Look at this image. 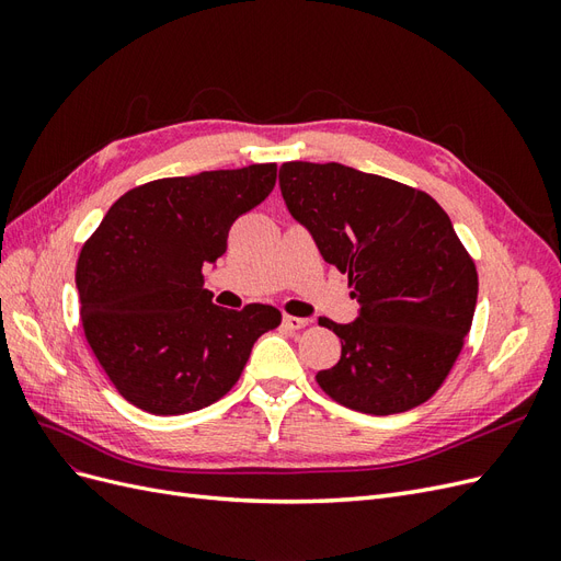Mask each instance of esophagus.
Returning <instances> with one entry per match:
<instances>
[{
  "mask_svg": "<svg viewBox=\"0 0 561 561\" xmlns=\"http://www.w3.org/2000/svg\"><path fill=\"white\" fill-rule=\"evenodd\" d=\"M283 325L287 328V330H293V332H297V330H304L309 325V320L307 318H297V316H283Z\"/></svg>",
  "mask_w": 561,
  "mask_h": 561,
  "instance_id": "esophagus-1",
  "label": "esophagus"
}]
</instances>
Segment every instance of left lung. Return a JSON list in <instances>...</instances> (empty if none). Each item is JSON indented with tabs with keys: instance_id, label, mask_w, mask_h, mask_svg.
Instances as JSON below:
<instances>
[{
	"instance_id": "8db88e82",
	"label": "left lung",
	"mask_w": 561,
	"mask_h": 561,
	"mask_svg": "<svg viewBox=\"0 0 561 561\" xmlns=\"http://www.w3.org/2000/svg\"><path fill=\"white\" fill-rule=\"evenodd\" d=\"M280 192L360 307L348 325L318 320L342 339V358L318 371V386L375 416L433 398L478 304V268L447 213L426 192L342 163L287 161Z\"/></svg>"
}]
</instances>
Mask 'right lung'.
<instances>
[{
	"instance_id": "1",
	"label": "right lung",
	"mask_w": 561,
	"mask_h": 561,
	"mask_svg": "<svg viewBox=\"0 0 561 561\" xmlns=\"http://www.w3.org/2000/svg\"><path fill=\"white\" fill-rule=\"evenodd\" d=\"M276 163L206 171L135 186L83 243L77 262L81 328L100 367L130 404L157 416L225 398L280 311H229L203 287L231 225L271 194Z\"/></svg>"
}]
</instances>
